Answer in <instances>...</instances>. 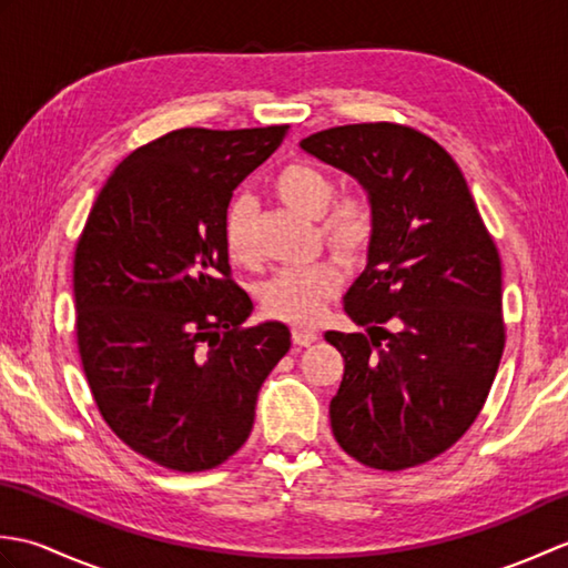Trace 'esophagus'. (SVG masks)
Listing matches in <instances>:
<instances>
[{
    "label": "esophagus",
    "instance_id": "1",
    "mask_svg": "<svg viewBox=\"0 0 568 568\" xmlns=\"http://www.w3.org/2000/svg\"><path fill=\"white\" fill-rule=\"evenodd\" d=\"M317 339H320L317 332L303 329V327H295V329H293V342H295L297 346H310V344H315Z\"/></svg>",
    "mask_w": 568,
    "mask_h": 568
}]
</instances>
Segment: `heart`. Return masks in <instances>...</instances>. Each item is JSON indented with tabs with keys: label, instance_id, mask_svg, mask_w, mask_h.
<instances>
[{
	"label": "heart",
	"instance_id": "obj_1",
	"mask_svg": "<svg viewBox=\"0 0 568 568\" xmlns=\"http://www.w3.org/2000/svg\"><path fill=\"white\" fill-rule=\"evenodd\" d=\"M273 192L287 207L320 220L327 244L346 261L364 258L376 239V207L366 195L336 197L334 178L312 161L285 163L273 178ZM224 246L236 263H253V204L244 197L229 204L224 216ZM344 285V268L336 258H320L300 268H283L261 287V307L268 317L291 324H317Z\"/></svg>",
	"mask_w": 568,
	"mask_h": 568
}]
</instances>
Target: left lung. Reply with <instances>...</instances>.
Masks as SVG:
<instances>
[{
  "instance_id": "8db88e82",
  "label": "left lung",
  "mask_w": 568,
  "mask_h": 568,
  "mask_svg": "<svg viewBox=\"0 0 568 568\" xmlns=\"http://www.w3.org/2000/svg\"><path fill=\"white\" fill-rule=\"evenodd\" d=\"M300 146L356 178L378 220L366 271L344 295L366 334H324L344 356L329 403L334 439L371 468L432 462L474 425L498 373V248L464 173L422 131L346 124Z\"/></svg>"
}]
</instances>
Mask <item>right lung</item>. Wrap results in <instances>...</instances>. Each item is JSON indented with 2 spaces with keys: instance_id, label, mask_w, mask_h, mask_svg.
I'll list each match as a JSON object with an SVG mask.
<instances>
[{
  "instance_id": "right-lung-1",
  "label": "right lung",
  "mask_w": 568,
  "mask_h": 568,
  "mask_svg": "<svg viewBox=\"0 0 568 568\" xmlns=\"http://www.w3.org/2000/svg\"><path fill=\"white\" fill-rule=\"evenodd\" d=\"M283 126L178 129L129 153L78 239L75 332L106 425L149 462L224 464L248 439L283 322L244 327L224 216L236 185L281 146Z\"/></svg>"
}]
</instances>
